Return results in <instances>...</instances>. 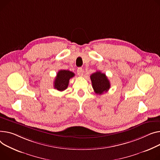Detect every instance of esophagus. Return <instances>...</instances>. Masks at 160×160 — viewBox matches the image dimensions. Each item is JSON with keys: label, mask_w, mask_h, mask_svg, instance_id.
Wrapping results in <instances>:
<instances>
[{"label": "esophagus", "mask_w": 160, "mask_h": 160, "mask_svg": "<svg viewBox=\"0 0 160 160\" xmlns=\"http://www.w3.org/2000/svg\"><path fill=\"white\" fill-rule=\"evenodd\" d=\"M83 72V69H82L81 68H78V69H77V73H78V74L79 76H82Z\"/></svg>", "instance_id": "esophagus-1"}]
</instances>
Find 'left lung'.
I'll return each mask as SVG.
<instances>
[{"label":"left lung","mask_w":160,"mask_h":160,"mask_svg":"<svg viewBox=\"0 0 160 160\" xmlns=\"http://www.w3.org/2000/svg\"><path fill=\"white\" fill-rule=\"evenodd\" d=\"M92 88L97 94H102L105 92H107L110 87L111 84L105 74L100 71H97L92 73L91 77Z\"/></svg>","instance_id":"left-lung-1"}]
</instances>
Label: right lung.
<instances>
[{
    "label": "right lung",
    "mask_w": 160,
    "mask_h": 160,
    "mask_svg": "<svg viewBox=\"0 0 160 160\" xmlns=\"http://www.w3.org/2000/svg\"><path fill=\"white\" fill-rule=\"evenodd\" d=\"M74 76V74L68 70H60L54 81V88L60 91L66 90L69 85L70 78Z\"/></svg>",
    "instance_id": "add662e5"
}]
</instances>
